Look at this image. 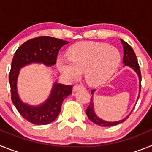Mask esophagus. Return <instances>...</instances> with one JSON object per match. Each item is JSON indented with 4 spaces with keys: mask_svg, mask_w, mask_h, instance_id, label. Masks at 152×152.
I'll return each mask as SVG.
<instances>
[{
    "mask_svg": "<svg viewBox=\"0 0 152 152\" xmlns=\"http://www.w3.org/2000/svg\"><path fill=\"white\" fill-rule=\"evenodd\" d=\"M81 88H84V87H83L82 85H80V84H77V85L74 86L73 91H78L79 89H81Z\"/></svg>",
    "mask_w": 152,
    "mask_h": 152,
    "instance_id": "1",
    "label": "esophagus"
}]
</instances>
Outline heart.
Here are the masks:
<instances>
[{
  "label": "heart",
  "mask_w": 152,
  "mask_h": 152,
  "mask_svg": "<svg viewBox=\"0 0 152 152\" xmlns=\"http://www.w3.org/2000/svg\"><path fill=\"white\" fill-rule=\"evenodd\" d=\"M68 56L69 58L58 60L60 71L70 78H77L84 73L86 81L93 86L104 84L110 78L121 58L116 48L95 42L75 44L68 50Z\"/></svg>",
  "instance_id": "heart-1"
}]
</instances>
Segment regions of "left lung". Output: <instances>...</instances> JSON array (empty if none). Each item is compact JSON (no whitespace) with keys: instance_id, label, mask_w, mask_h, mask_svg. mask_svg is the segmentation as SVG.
Segmentation results:
<instances>
[{"instance_id":"obj_1","label":"left lung","mask_w":152,"mask_h":152,"mask_svg":"<svg viewBox=\"0 0 152 152\" xmlns=\"http://www.w3.org/2000/svg\"><path fill=\"white\" fill-rule=\"evenodd\" d=\"M121 42L123 45V63H124L126 66H129L130 68H132L133 70H135V72L138 74L139 77V85H140V91H141V85H142V84H141L142 79L141 78H142V75H141L140 67H139V62H138V60H137V58L135 54V52H134V50L132 49V47L127 43V42L123 41V39H121ZM94 91L95 90H92V91H91V94H93ZM139 97H138V99H139ZM86 113H87V116H88V117L89 118V119L91 120V121H92L94 123H95V124L100 126H116V125L124 122L125 120L129 117V116H126L125 119H122V120H119V121H116V122L104 121V120H103V119L97 117L96 114H95L94 111V104H93L92 98H91V102H90V104L89 106H88V109L86 110Z\"/></svg>"}]
</instances>
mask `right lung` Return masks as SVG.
Returning <instances> with one entry per match:
<instances>
[{"mask_svg": "<svg viewBox=\"0 0 152 152\" xmlns=\"http://www.w3.org/2000/svg\"><path fill=\"white\" fill-rule=\"evenodd\" d=\"M69 42L52 36H39L25 42L16 51L11 63L9 81L11 100L17 111L29 123L46 125L58 117L63 100L72 94V85L55 83L51 95L42 105L32 107L23 103L17 91V79L20 68L32 62L54 65L60 49Z\"/></svg>", "mask_w": 152, "mask_h": 152, "instance_id": "add662e5", "label": "right lung"}]
</instances>
